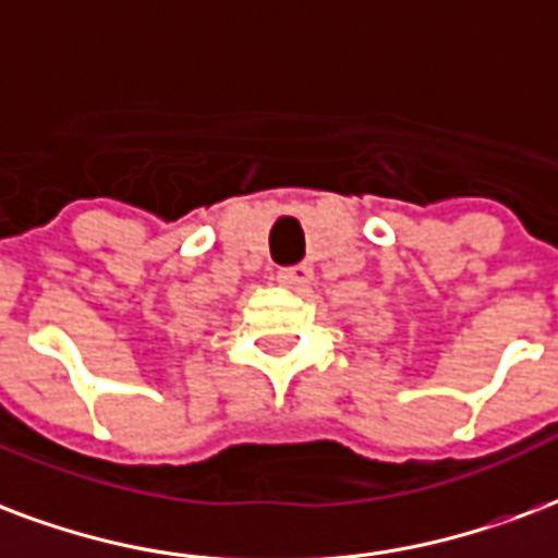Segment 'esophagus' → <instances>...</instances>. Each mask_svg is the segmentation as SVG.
Here are the masks:
<instances>
[{
	"label": "esophagus",
	"instance_id": "obj_1",
	"mask_svg": "<svg viewBox=\"0 0 558 558\" xmlns=\"http://www.w3.org/2000/svg\"><path fill=\"white\" fill-rule=\"evenodd\" d=\"M278 280L280 283H287V287H292V290L304 292L313 283V268L307 266V263H299V266H290V268H280Z\"/></svg>",
	"mask_w": 558,
	"mask_h": 558
}]
</instances>
